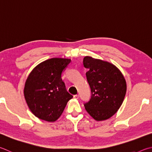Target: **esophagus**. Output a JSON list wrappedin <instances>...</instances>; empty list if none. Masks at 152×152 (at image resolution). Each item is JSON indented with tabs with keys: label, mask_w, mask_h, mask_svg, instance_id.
Listing matches in <instances>:
<instances>
[{
	"label": "esophagus",
	"mask_w": 152,
	"mask_h": 152,
	"mask_svg": "<svg viewBox=\"0 0 152 152\" xmlns=\"http://www.w3.org/2000/svg\"><path fill=\"white\" fill-rule=\"evenodd\" d=\"M74 98H75V99H78L79 98V95H74Z\"/></svg>",
	"instance_id": "1"
}]
</instances>
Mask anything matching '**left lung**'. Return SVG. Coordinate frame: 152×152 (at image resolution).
I'll list each match as a JSON object with an SVG mask.
<instances>
[{
    "label": "left lung",
    "instance_id": "8db88e82",
    "mask_svg": "<svg viewBox=\"0 0 152 152\" xmlns=\"http://www.w3.org/2000/svg\"><path fill=\"white\" fill-rule=\"evenodd\" d=\"M84 66L92 96L84 105L94 119L102 121L114 115L122 104L126 82L119 69L110 62L85 56Z\"/></svg>",
    "mask_w": 152,
    "mask_h": 152
}]
</instances>
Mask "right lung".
<instances>
[{"label":"right lung","instance_id":"right-lung-1","mask_svg":"<svg viewBox=\"0 0 152 152\" xmlns=\"http://www.w3.org/2000/svg\"><path fill=\"white\" fill-rule=\"evenodd\" d=\"M70 59L46 60L30 72L24 86V98L33 114L39 119L54 122L73 98L66 89L62 74Z\"/></svg>","mask_w":152,"mask_h":152}]
</instances>
